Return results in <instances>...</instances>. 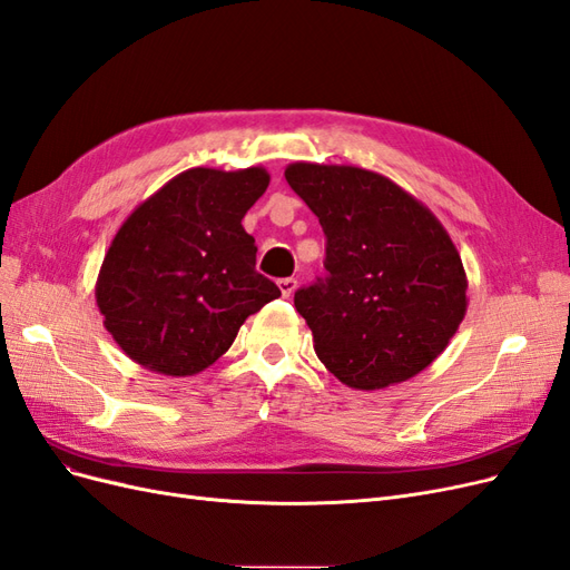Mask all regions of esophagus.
Here are the masks:
<instances>
[{
	"mask_svg": "<svg viewBox=\"0 0 570 570\" xmlns=\"http://www.w3.org/2000/svg\"><path fill=\"white\" fill-rule=\"evenodd\" d=\"M278 289H281L283 297H292L294 289H297V281H294V278H281L278 281Z\"/></svg>",
	"mask_w": 570,
	"mask_h": 570,
	"instance_id": "1",
	"label": "esophagus"
}]
</instances>
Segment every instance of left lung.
Returning <instances> with one entry per match:
<instances>
[{"label": "left lung", "instance_id": "8db88e82", "mask_svg": "<svg viewBox=\"0 0 570 570\" xmlns=\"http://www.w3.org/2000/svg\"><path fill=\"white\" fill-rule=\"evenodd\" d=\"M285 179L327 238L325 281L294 292L321 363L361 391L420 375L455 337L469 304L443 224L363 167L292 163Z\"/></svg>", "mask_w": 570, "mask_h": 570}]
</instances>
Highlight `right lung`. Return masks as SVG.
Segmentation results:
<instances>
[{
	"label": "right lung",
	"mask_w": 570,
	"mask_h": 570,
	"mask_svg": "<svg viewBox=\"0 0 570 570\" xmlns=\"http://www.w3.org/2000/svg\"><path fill=\"white\" fill-rule=\"evenodd\" d=\"M264 167L176 174L117 228L96 278L104 325L127 356L167 377L222 358L240 325L281 297L254 271L243 217L268 188Z\"/></svg>",
	"instance_id": "obj_1"
}]
</instances>
